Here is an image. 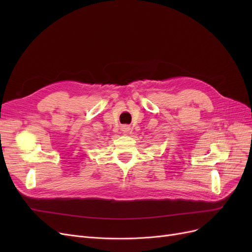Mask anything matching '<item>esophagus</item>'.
<instances>
[{
  "label": "esophagus",
  "mask_w": 252,
  "mask_h": 252,
  "mask_svg": "<svg viewBox=\"0 0 252 252\" xmlns=\"http://www.w3.org/2000/svg\"><path fill=\"white\" fill-rule=\"evenodd\" d=\"M122 129H123L124 132H128L129 130H130V128H129L128 126H123V128H122Z\"/></svg>",
  "instance_id": "1"
}]
</instances>
